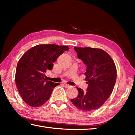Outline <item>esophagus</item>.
<instances>
[{
	"instance_id": "esophagus-1",
	"label": "esophagus",
	"mask_w": 135,
	"mask_h": 135,
	"mask_svg": "<svg viewBox=\"0 0 135 135\" xmlns=\"http://www.w3.org/2000/svg\"><path fill=\"white\" fill-rule=\"evenodd\" d=\"M64 84L65 88H70V87H71V86L69 85V84H68L67 83H64Z\"/></svg>"
}]
</instances>
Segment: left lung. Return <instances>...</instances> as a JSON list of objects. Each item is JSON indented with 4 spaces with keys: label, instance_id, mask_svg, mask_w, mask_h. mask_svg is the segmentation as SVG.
Masks as SVG:
<instances>
[{
    "label": "left lung",
    "instance_id": "left-lung-1",
    "mask_svg": "<svg viewBox=\"0 0 135 135\" xmlns=\"http://www.w3.org/2000/svg\"><path fill=\"white\" fill-rule=\"evenodd\" d=\"M74 49L79 59L86 65L84 73L88 84L86 92L77 88L78 96L71 99L73 105L84 111L100 108L110 97L117 79V70L113 59L104 50L89 47Z\"/></svg>",
    "mask_w": 135,
    "mask_h": 135
}]
</instances>
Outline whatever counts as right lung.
I'll list each match as a JSON object with an SVG mask.
<instances>
[{
  "instance_id": "add662e5",
  "label": "right lung",
  "mask_w": 135,
  "mask_h": 135,
  "mask_svg": "<svg viewBox=\"0 0 135 135\" xmlns=\"http://www.w3.org/2000/svg\"><path fill=\"white\" fill-rule=\"evenodd\" d=\"M68 49L67 46L38 45L21 56L16 69L15 83L27 105L38 107L48 100L54 88L59 84L46 80L45 73L52 70L58 56Z\"/></svg>"
}]
</instances>
